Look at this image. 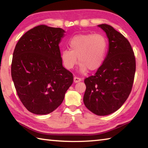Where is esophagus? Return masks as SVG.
<instances>
[{
  "mask_svg": "<svg viewBox=\"0 0 148 148\" xmlns=\"http://www.w3.org/2000/svg\"><path fill=\"white\" fill-rule=\"evenodd\" d=\"M81 81H82V79L80 78V77H76V76H75V77H74V83H77V82H81Z\"/></svg>",
  "mask_w": 148,
  "mask_h": 148,
  "instance_id": "34e87169",
  "label": "esophagus"
}]
</instances>
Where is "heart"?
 I'll use <instances>...</instances> for the list:
<instances>
[{
	"label": "heart",
	"mask_w": 148,
	"mask_h": 148,
	"mask_svg": "<svg viewBox=\"0 0 148 148\" xmlns=\"http://www.w3.org/2000/svg\"><path fill=\"white\" fill-rule=\"evenodd\" d=\"M69 49L62 50L61 59L67 69H72L80 63L82 72L95 71L101 66L108 49V40L101 34H78L70 40Z\"/></svg>",
	"instance_id": "obj_1"
}]
</instances>
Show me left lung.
Instances as JSON below:
<instances>
[{
    "label": "left lung",
    "mask_w": 148,
    "mask_h": 148,
    "mask_svg": "<svg viewBox=\"0 0 148 148\" xmlns=\"http://www.w3.org/2000/svg\"><path fill=\"white\" fill-rule=\"evenodd\" d=\"M109 40V50L101 66L84 79L85 106L98 116L112 114L121 108L131 93L136 71V59L131 44L107 24L99 25Z\"/></svg>",
    "instance_id": "1"
}]
</instances>
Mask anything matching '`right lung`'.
Returning <instances> with one entry per match:
<instances>
[{
    "mask_svg": "<svg viewBox=\"0 0 148 148\" xmlns=\"http://www.w3.org/2000/svg\"><path fill=\"white\" fill-rule=\"evenodd\" d=\"M64 31L40 25L25 32L15 47L11 74L23 106L34 114L57 109L73 83L71 72L62 66L59 44Z\"/></svg>",
    "mask_w": 148,
    "mask_h": 148,
    "instance_id": "add662e5",
    "label": "right lung"
}]
</instances>
